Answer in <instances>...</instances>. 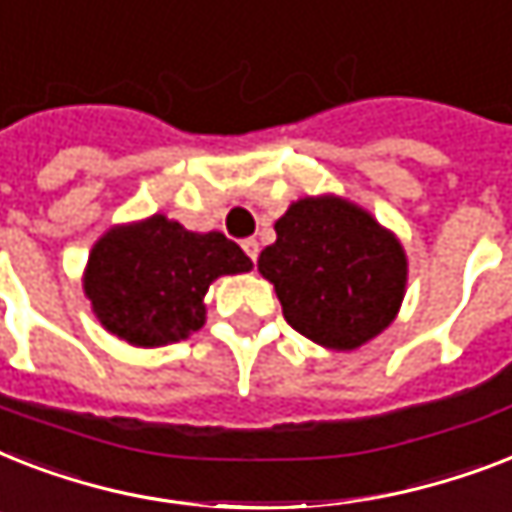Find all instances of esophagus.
<instances>
[{
  "label": "esophagus",
  "mask_w": 512,
  "mask_h": 512,
  "mask_svg": "<svg viewBox=\"0 0 512 512\" xmlns=\"http://www.w3.org/2000/svg\"><path fill=\"white\" fill-rule=\"evenodd\" d=\"M243 251L248 253V259H251V261L259 259V243H256L253 237H248V240H243Z\"/></svg>",
  "instance_id": "esophagus-1"
}]
</instances>
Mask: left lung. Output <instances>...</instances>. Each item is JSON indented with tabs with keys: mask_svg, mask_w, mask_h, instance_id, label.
I'll return each mask as SVG.
<instances>
[{
	"mask_svg": "<svg viewBox=\"0 0 512 512\" xmlns=\"http://www.w3.org/2000/svg\"><path fill=\"white\" fill-rule=\"evenodd\" d=\"M259 256L293 330L325 349L351 351L394 322L407 256L394 232L335 195L301 198L277 219Z\"/></svg>",
	"mask_w": 512,
	"mask_h": 512,
	"instance_id": "1",
	"label": "left lung"
}]
</instances>
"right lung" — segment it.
Wrapping results in <instances>:
<instances>
[{"mask_svg": "<svg viewBox=\"0 0 512 512\" xmlns=\"http://www.w3.org/2000/svg\"><path fill=\"white\" fill-rule=\"evenodd\" d=\"M251 267L243 248L222 232L200 235L155 214L113 227L94 243L84 293L105 330L155 349L203 327V296L216 277Z\"/></svg>", "mask_w": 512, "mask_h": 512, "instance_id": "right-lung-1", "label": "right lung"}]
</instances>
